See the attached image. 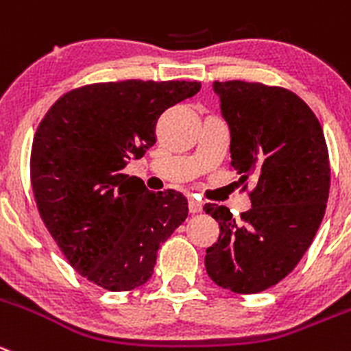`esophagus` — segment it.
Segmentation results:
<instances>
[{
  "label": "esophagus",
  "mask_w": 351,
  "mask_h": 351,
  "mask_svg": "<svg viewBox=\"0 0 351 351\" xmlns=\"http://www.w3.org/2000/svg\"><path fill=\"white\" fill-rule=\"evenodd\" d=\"M189 211H191L192 215H195V213H201L202 211V202L197 201V199L191 197V199H189Z\"/></svg>",
  "instance_id": "1"
}]
</instances>
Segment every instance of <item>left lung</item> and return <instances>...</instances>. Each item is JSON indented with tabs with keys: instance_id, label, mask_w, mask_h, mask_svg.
I'll return each mask as SVG.
<instances>
[{
	"instance_id": "8db88e82",
	"label": "left lung",
	"mask_w": 351,
	"mask_h": 351,
	"mask_svg": "<svg viewBox=\"0 0 351 351\" xmlns=\"http://www.w3.org/2000/svg\"><path fill=\"white\" fill-rule=\"evenodd\" d=\"M213 88L230 128L232 168L256 185L253 208L237 223L225 206H204L220 225L206 250V271L232 293H261L294 270L322 223L329 150L317 116L291 90L239 80Z\"/></svg>"
}]
</instances>
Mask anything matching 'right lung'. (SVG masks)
I'll list each match as a JSON object with an SVG mask.
<instances>
[{"instance_id":"obj_1","label":"right lung","mask_w":351,"mask_h":351,"mask_svg":"<svg viewBox=\"0 0 351 351\" xmlns=\"http://www.w3.org/2000/svg\"><path fill=\"white\" fill-rule=\"evenodd\" d=\"M199 90V81L86 84L62 95L39 123L31 150L36 206L90 282L109 291L145 284L160 244L185 221V195L150 192L123 169L156 143L160 114Z\"/></svg>"}]
</instances>
